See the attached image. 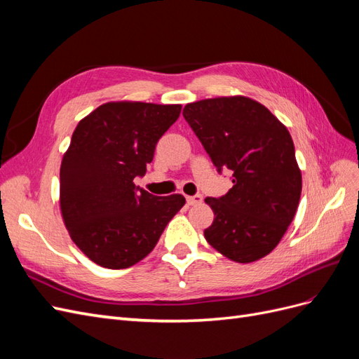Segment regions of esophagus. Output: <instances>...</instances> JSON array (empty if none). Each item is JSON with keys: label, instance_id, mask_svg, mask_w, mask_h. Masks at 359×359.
Listing matches in <instances>:
<instances>
[{"label": "esophagus", "instance_id": "1", "mask_svg": "<svg viewBox=\"0 0 359 359\" xmlns=\"http://www.w3.org/2000/svg\"><path fill=\"white\" fill-rule=\"evenodd\" d=\"M202 201H203V198H202V194H194V196H187V203L189 205H199V203H202Z\"/></svg>", "mask_w": 359, "mask_h": 359}]
</instances>
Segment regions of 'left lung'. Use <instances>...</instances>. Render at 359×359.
Segmentation results:
<instances>
[{
    "label": "left lung",
    "mask_w": 359,
    "mask_h": 359,
    "mask_svg": "<svg viewBox=\"0 0 359 359\" xmlns=\"http://www.w3.org/2000/svg\"><path fill=\"white\" fill-rule=\"evenodd\" d=\"M184 118L217 170L232 172L224 196L206 198L214 222L203 235L238 264L277 247L295 217L302 180L287 128L264 104L244 95L186 104Z\"/></svg>",
    "instance_id": "8db88e82"
}]
</instances>
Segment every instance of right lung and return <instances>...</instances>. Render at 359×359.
<instances>
[{
  "label": "right lung",
  "instance_id": "right-lung-1",
  "mask_svg": "<svg viewBox=\"0 0 359 359\" xmlns=\"http://www.w3.org/2000/svg\"><path fill=\"white\" fill-rule=\"evenodd\" d=\"M181 104L111 102L81 119L60 169L61 214L73 243L94 264L133 266L156 247L182 194L154 196L135 186Z\"/></svg>",
  "mask_w": 359,
  "mask_h": 359
}]
</instances>
